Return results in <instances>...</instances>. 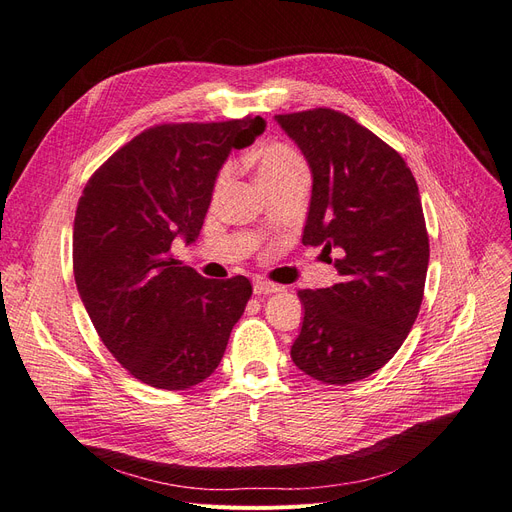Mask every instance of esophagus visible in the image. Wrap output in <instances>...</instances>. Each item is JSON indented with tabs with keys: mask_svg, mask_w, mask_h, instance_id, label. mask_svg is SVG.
<instances>
[{
	"mask_svg": "<svg viewBox=\"0 0 512 512\" xmlns=\"http://www.w3.org/2000/svg\"><path fill=\"white\" fill-rule=\"evenodd\" d=\"M253 291H255L257 295H270V293L283 291V287L276 285V283H268V280H255V283H253Z\"/></svg>",
	"mask_w": 512,
	"mask_h": 512,
	"instance_id": "34e87169",
	"label": "esophagus"
}]
</instances>
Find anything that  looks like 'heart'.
I'll return each instance as SVG.
<instances>
[{"mask_svg": "<svg viewBox=\"0 0 512 512\" xmlns=\"http://www.w3.org/2000/svg\"><path fill=\"white\" fill-rule=\"evenodd\" d=\"M295 172H306L302 157L293 151L287 144H278L272 142L268 146H263L259 155H257V176L261 185H272L276 180H283ZM227 172L221 174L219 178V189L225 185Z\"/></svg>", "mask_w": 512, "mask_h": 512, "instance_id": "heart-1", "label": "heart"}]
</instances>
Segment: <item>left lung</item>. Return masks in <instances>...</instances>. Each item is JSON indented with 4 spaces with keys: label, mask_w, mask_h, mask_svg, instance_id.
I'll use <instances>...</instances> for the list:
<instances>
[{
    "label": "left lung",
    "mask_w": 512,
    "mask_h": 512,
    "mask_svg": "<svg viewBox=\"0 0 512 512\" xmlns=\"http://www.w3.org/2000/svg\"><path fill=\"white\" fill-rule=\"evenodd\" d=\"M274 121L312 176L302 242L336 253L340 274L332 287L298 293L304 321L291 359L315 381L349 385L381 370L419 315L430 261L419 187L389 144L342 112Z\"/></svg>",
    "instance_id": "obj_1"
}]
</instances>
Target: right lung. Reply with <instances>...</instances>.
<instances>
[{
    "mask_svg": "<svg viewBox=\"0 0 512 512\" xmlns=\"http://www.w3.org/2000/svg\"><path fill=\"white\" fill-rule=\"evenodd\" d=\"M263 129L261 117L151 127L82 191L72 251L80 300L106 349L146 385L202 383L251 298L249 278H204L170 251L197 240L223 163Z\"/></svg>",
    "mask_w": 512,
    "mask_h": 512,
    "instance_id": "obj_1",
    "label": "right lung"
}]
</instances>
